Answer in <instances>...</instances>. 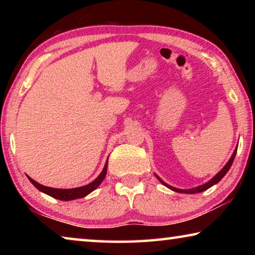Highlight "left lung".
<instances>
[{
  "label": "left lung",
  "instance_id": "left-lung-1",
  "mask_svg": "<svg viewBox=\"0 0 255 255\" xmlns=\"http://www.w3.org/2000/svg\"><path fill=\"white\" fill-rule=\"evenodd\" d=\"M236 152H237V147L234 149V152H233V154H232V156H231V158H230V161H228L227 163H226V165L223 167V169L218 172L217 174H216L213 179H210L208 182H206V183H204V184H201V185H198V187H196V188H191V189H179V188H174V187H172V185H170V184H167V183H165L164 182V181L159 178L158 175H156L155 174V176H156V178L159 180V182H161L163 185H165L166 188H169V189H171L172 191H175V192H179V193H198V192H202V191H205V190H207V189H209L210 187H213V185H215L216 183H218L219 181H221L224 176H225V174L227 173L228 172V170L231 169V166H232V164H233V161H234V158H235V155H236Z\"/></svg>",
  "mask_w": 255,
  "mask_h": 255
}]
</instances>
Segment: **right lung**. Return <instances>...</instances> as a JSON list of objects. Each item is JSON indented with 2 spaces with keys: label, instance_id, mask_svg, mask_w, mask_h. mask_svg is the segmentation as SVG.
Here are the masks:
<instances>
[{
  "label": "right lung",
  "instance_id": "1",
  "mask_svg": "<svg viewBox=\"0 0 255 255\" xmlns=\"http://www.w3.org/2000/svg\"><path fill=\"white\" fill-rule=\"evenodd\" d=\"M107 167H108V159L105 164V167L100 174H99L98 178L96 180H93L91 183L83 185V187H79V188H73V189H56V188H49V187H45L40 183L36 182V181L32 180L30 176H28V179L30 180L34 187H36L39 191L46 193L50 197L55 198V199L58 200H64V201H70V200H74V199H80V198H83L85 196H88L89 193H91L94 191L99 185L101 184L103 179L106 178L107 175Z\"/></svg>",
  "mask_w": 255,
  "mask_h": 255
}]
</instances>
